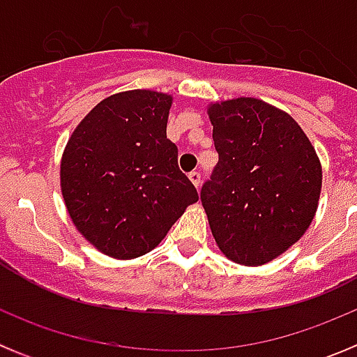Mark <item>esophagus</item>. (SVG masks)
<instances>
[{"instance_id": "34e87169", "label": "esophagus", "mask_w": 357, "mask_h": 357, "mask_svg": "<svg viewBox=\"0 0 357 357\" xmlns=\"http://www.w3.org/2000/svg\"><path fill=\"white\" fill-rule=\"evenodd\" d=\"M189 178H191V182H193L195 185H200V182H202V173L198 172V169H193V172L189 173Z\"/></svg>"}]
</instances>
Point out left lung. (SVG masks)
Instances as JSON below:
<instances>
[{"mask_svg": "<svg viewBox=\"0 0 357 357\" xmlns=\"http://www.w3.org/2000/svg\"><path fill=\"white\" fill-rule=\"evenodd\" d=\"M218 164L200 189L218 247L234 263L264 264L302 238L317 213V151L282 110L255 98L209 109Z\"/></svg>", "mask_w": 357, "mask_h": 357, "instance_id": "8db88e82", "label": "left lung"}]
</instances>
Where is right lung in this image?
<instances>
[{
	"instance_id": "add662e5",
	"label": "right lung",
	"mask_w": 357,
	"mask_h": 357,
	"mask_svg": "<svg viewBox=\"0 0 357 357\" xmlns=\"http://www.w3.org/2000/svg\"><path fill=\"white\" fill-rule=\"evenodd\" d=\"M172 96L135 89L98 103L73 132L61 185L73 223L100 252L132 259L155 248L197 188L166 137Z\"/></svg>"
}]
</instances>
